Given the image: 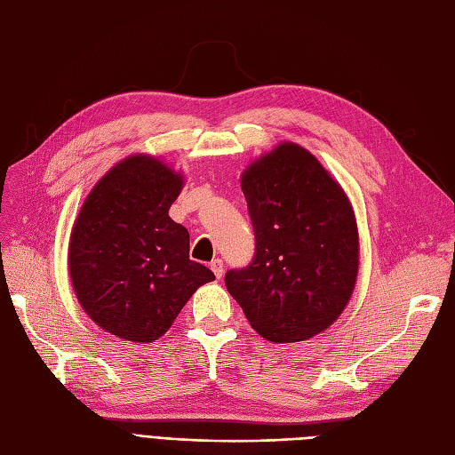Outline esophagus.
Wrapping results in <instances>:
<instances>
[{"instance_id": "1", "label": "esophagus", "mask_w": 455, "mask_h": 455, "mask_svg": "<svg viewBox=\"0 0 455 455\" xmlns=\"http://www.w3.org/2000/svg\"><path fill=\"white\" fill-rule=\"evenodd\" d=\"M211 269L214 271V275H216V279H222V275H224V261H222V259H220V258L212 259V261H211Z\"/></svg>"}]
</instances>
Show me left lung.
Segmentation results:
<instances>
[{
    "label": "left lung",
    "instance_id": "obj_1",
    "mask_svg": "<svg viewBox=\"0 0 455 455\" xmlns=\"http://www.w3.org/2000/svg\"><path fill=\"white\" fill-rule=\"evenodd\" d=\"M256 252L226 286L258 334L307 339L332 324L353 294L359 233L343 189L307 149L284 142L241 180Z\"/></svg>",
    "mask_w": 455,
    "mask_h": 455
}]
</instances>
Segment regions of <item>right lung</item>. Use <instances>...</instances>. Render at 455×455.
<instances>
[{
  "instance_id": "obj_1",
  "label": "right lung",
  "mask_w": 455,
  "mask_h": 455,
  "mask_svg": "<svg viewBox=\"0 0 455 455\" xmlns=\"http://www.w3.org/2000/svg\"><path fill=\"white\" fill-rule=\"evenodd\" d=\"M182 176L132 156L81 206L70 239V277L81 307L106 332L134 343L161 338L214 273L189 259V233L169 216Z\"/></svg>"
}]
</instances>
